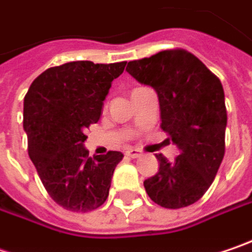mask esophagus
I'll list each match as a JSON object with an SVG mask.
<instances>
[{
  "label": "esophagus",
  "mask_w": 252,
  "mask_h": 252,
  "mask_svg": "<svg viewBox=\"0 0 252 252\" xmlns=\"http://www.w3.org/2000/svg\"><path fill=\"white\" fill-rule=\"evenodd\" d=\"M126 156L129 157V158H138L141 157V153L138 150H134V148H128L126 151Z\"/></svg>",
  "instance_id": "esophagus-1"
}]
</instances>
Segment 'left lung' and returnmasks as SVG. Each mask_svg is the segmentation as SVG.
<instances>
[{
    "mask_svg": "<svg viewBox=\"0 0 252 252\" xmlns=\"http://www.w3.org/2000/svg\"><path fill=\"white\" fill-rule=\"evenodd\" d=\"M126 72L158 95L161 128L178 147L144 181L148 197L164 208L194 204L213 184L225 153L227 110L222 84L200 60L183 50L129 61Z\"/></svg>",
    "mask_w": 252,
    "mask_h": 252,
    "instance_id": "8db88e82",
    "label": "left lung"
}]
</instances>
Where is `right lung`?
I'll use <instances>...</instances> for the list:
<instances>
[{"label":"right lung","instance_id":"1","mask_svg":"<svg viewBox=\"0 0 252 252\" xmlns=\"http://www.w3.org/2000/svg\"><path fill=\"white\" fill-rule=\"evenodd\" d=\"M126 63L72 61L48 68L24 98L28 156L52 200L63 208L87 213L101 207L123 153L88 157L85 129L101 117L112 81Z\"/></svg>","mask_w":252,"mask_h":252}]
</instances>
